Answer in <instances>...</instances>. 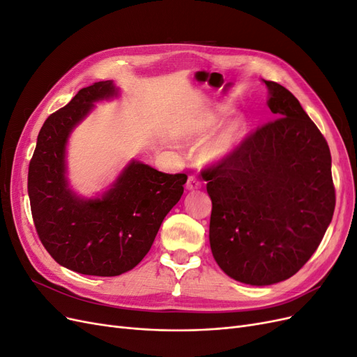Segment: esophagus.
Here are the masks:
<instances>
[{"label": "esophagus", "mask_w": 357, "mask_h": 357, "mask_svg": "<svg viewBox=\"0 0 357 357\" xmlns=\"http://www.w3.org/2000/svg\"><path fill=\"white\" fill-rule=\"evenodd\" d=\"M202 186V183L195 177V176H189L188 178V183H186V188L189 190H195V189H199Z\"/></svg>", "instance_id": "34e87169"}]
</instances>
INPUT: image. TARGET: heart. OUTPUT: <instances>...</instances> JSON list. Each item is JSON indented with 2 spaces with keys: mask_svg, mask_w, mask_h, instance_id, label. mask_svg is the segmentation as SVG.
<instances>
[{
  "mask_svg": "<svg viewBox=\"0 0 357 357\" xmlns=\"http://www.w3.org/2000/svg\"><path fill=\"white\" fill-rule=\"evenodd\" d=\"M218 123H219V119L218 117L208 119V122H205V125H204V131H202L204 135L211 134L214 129H215V126H218ZM241 135H243V125H241V122L231 123L210 144V147L207 149V158L208 159H222L226 155H229L232 150L235 149V146L238 144Z\"/></svg>",
  "mask_w": 357,
  "mask_h": 357,
  "instance_id": "heart-1",
  "label": "heart"
}]
</instances>
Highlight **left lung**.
<instances>
[{
  "instance_id": "left-lung-1",
  "label": "left lung",
  "mask_w": 357,
  "mask_h": 357,
  "mask_svg": "<svg viewBox=\"0 0 357 357\" xmlns=\"http://www.w3.org/2000/svg\"><path fill=\"white\" fill-rule=\"evenodd\" d=\"M275 121L204 168L213 202L210 245L236 282L290 278L317 250L335 210L325 137L284 86L266 82Z\"/></svg>"
}]
</instances>
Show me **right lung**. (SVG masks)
Here are the masks:
<instances>
[{"instance_id": "right-lung-1", "label": "right lung", "mask_w": 357, "mask_h": 357, "mask_svg": "<svg viewBox=\"0 0 357 357\" xmlns=\"http://www.w3.org/2000/svg\"><path fill=\"white\" fill-rule=\"evenodd\" d=\"M117 91L112 80L83 88L41 126L28 169L38 238L55 261L84 275L114 277L149 253L162 220L183 195L186 174L131 162L102 198L80 199L66 178V144L92 104Z\"/></svg>"}]
</instances>
